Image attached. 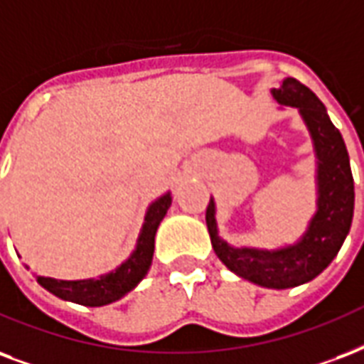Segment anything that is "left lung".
I'll return each instance as SVG.
<instances>
[{"label": "left lung", "mask_w": 364, "mask_h": 364, "mask_svg": "<svg viewBox=\"0 0 364 364\" xmlns=\"http://www.w3.org/2000/svg\"><path fill=\"white\" fill-rule=\"evenodd\" d=\"M271 95L281 107L298 108L311 135L317 158V210L296 242L274 250L237 248L225 242L219 237L213 198L208 204L206 225L213 252L229 271L257 287L284 290L313 281L338 256L351 229L355 191L342 133L330 122L321 99L296 77H284Z\"/></svg>", "instance_id": "obj_1"}]
</instances>
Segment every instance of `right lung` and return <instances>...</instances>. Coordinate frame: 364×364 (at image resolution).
I'll use <instances>...</instances> for the list:
<instances>
[{"instance_id":"right-lung-1","label":"right lung","mask_w":364,"mask_h":364,"mask_svg":"<svg viewBox=\"0 0 364 364\" xmlns=\"http://www.w3.org/2000/svg\"><path fill=\"white\" fill-rule=\"evenodd\" d=\"M170 206V191L149 204L135 250L129 254L126 262H122V265L112 269L110 273H105L95 279H82V281H59V279L36 274V281L46 290L55 294L57 298L87 305V307H101V305L118 301L127 292H132L149 273L152 265V256H154V237H156L158 225L166 218Z\"/></svg>"}]
</instances>
